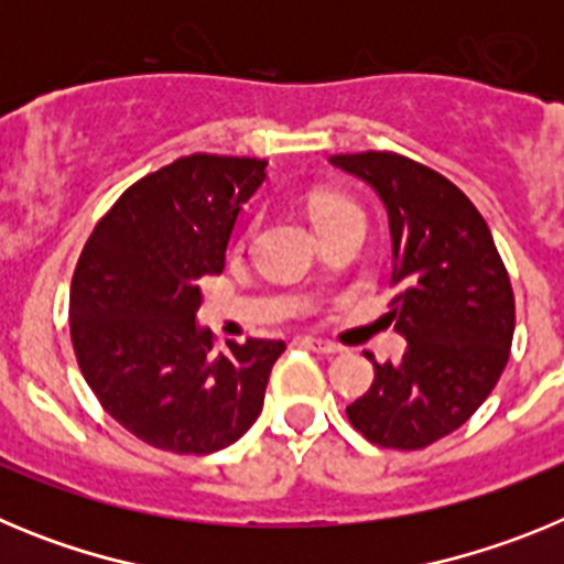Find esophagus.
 Here are the masks:
<instances>
[{"label":"esophagus","mask_w":564,"mask_h":564,"mask_svg":"<svg viewBox=\"0 0 564 564\" xmlns=\"http://www.w3.org/2000/svg\"><path fill=\"white\" fill-rule=\"evenodd\" d=\"M296 344H299V347H305V350L318 352V356H336V352H338L336 344L322 341V338H307V336H302V338H296Z\"/></svg>","instance_id":"1"}]
</instances>
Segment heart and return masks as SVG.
I'll use <instances>...</instances> for the list:
<instances>
[{
	"label": "heart",
	"mask_w": 564,
	"mask_h": 564,
	"mask_svg": "<svg viewBox=\"0 0 564 564\" xmlns=\"http://www.w3.org/2000/svg\"><path fill=\"white\" fill-rule=\"evenodd\" d=\"M344 214H361V212H358L347 197H341V194H318L316 200L311 203V217L316 226L318 223L333 220V217H344Z\"/></svg>",
	"instance_id": "heart-1"
}]
</instances>
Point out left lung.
<instances>
[{"label": "left lung", "instance_id": "8db88e82", "mask_svg": "<svg viewBox=\"0 0 564 564\" xmlns=\"http://www.w3.org/2000/svg\"><path fill=\"white\" fill-rule=\"evenodd\" d=\"M330 163L376 188L392 237L387 313L406 338L401 364H378L347 417L383 449H423L480 410L514 338V291L471 200L423 163L395 152L333 154Z\"/></svg>", "mask_w": 564, "mask_h": 564}]
</instances>
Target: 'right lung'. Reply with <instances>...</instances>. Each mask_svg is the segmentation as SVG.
<instances>
[{
	"instance_id": "1",
	"label": "right lung",
	"mask_w": 564,
	"mask_h": 564,
	"mask_svg": "<svg viewBox=\"0 0 564 564\" xmlns=\"http://www.w3.org/2000/svg\"><path fill=\"white\" fill-rule=\"evenodd\" d=\"M268 161L188 154L129 186L89 234L69 288V336L104 410L154 449L212 455L262 412L285 341L212 350L197 325L203 279L220 273L242 203Z\"/></svg>"
}]
</instances>
